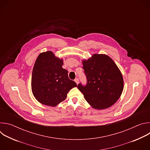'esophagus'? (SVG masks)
<instances>
[{
  "label": "esophagus",
  "instance_id": "obj_1",
  "mask_svg": "<svg viewBox=\"0 0 150 150\" xmlns=\"http://www.w3.org/2000/svg\"><path fill=\"white\" fill-rule=\"evenodd\" d=\"M74 81H75V82H76V83L78 85V83H79V79H78V78H76Z\"/></svg>",
  "mask_w": 150,
  "mask_h": 150
}]
</instances>
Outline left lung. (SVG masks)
<instances>
[{"instance_id": "obj_1", "label": "left lung", "mask_w": 150, "mask_h": 150, "mask_svg": "<svg viewBox=\"0 0 150 150\" xmlns=\"http://www.w3.org/2000/svg\"><path fill=\"white\" fill-rule=\"evenodd\" d=\"M87 84L78 88L93 108L108 109L120 98L123 90L122 74L113 60L105 54H94L82 60Z\"/></svg>"}]
</instances>
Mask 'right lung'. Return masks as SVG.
<instances>
[{
    "label": "right lung",
    "mask_w": 150,
    "mask_h": 150,
    "mask_svg": "<svg viewBox=\"0 0 150 150\" xmlns=\"http://www.w3.org/2000/svg\"><path fill=\"white\" fill-rule=\"evenodd\" d=\"M63 64V59L52 51L38 56L32 72L31 90L42 104L54 107L66 99L72 88L77 87L68 78V72L62 68Z\"/></svg>",
    "instance_id": "right-lung-1"
}]
</instances>
